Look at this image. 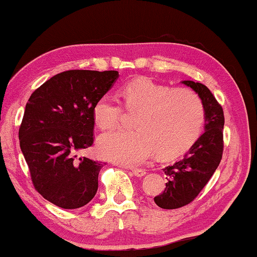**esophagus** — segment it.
Returning a JSON list of instances; mask_svg holds the SVG:
<instances>
[{
	"mask_svg": "<svg viewBox=\"0 0 257 257\" xmlns=\"http://www.w3.org/2000/svg\"><path fill=\"white\" fill-rule=\"evenodd\" d=\"M133 173L136 177H144L146 175V171L144 170V169H134Z\"/></svg>",
	"mask_w": 257,
	"mask_h": 257,
	"instance_id": "obj_1",
	"label": "esophagus"
}]
</instances>
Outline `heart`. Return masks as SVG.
I'll list each match as a JSON object with an SVG mask.
<instances>
[{
  "label": "heart",
  "instance_id": "heart-1",
  "mask_svg": "<svg viewBox=\"0 0 257 257\" xmlns=\"http://www.w3.org/2000/svg\"><path fill=\"white\" fill-rule=\"evenodd\" d=\"M125 110L138 113L135 132L102 135L97 150L103 158L138 165L153 155L172 159L188 151L201 136L205 110L201 97L188 88H172L139 78L121 89ZM121 104L103 95L94 106L95 122L102 130L118 128L123 120Z\"/></svg>",
  "mask_w": 257,
  "mask_h": 257
}]
</instances>
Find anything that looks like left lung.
<instances>
[{"label": "left lung", "instance_id": "obj_1", "mask_svg": "<svg viewBox=\"0 0 257 257\" xmlns=\"http://www.w3.org/2000/svg\"><path fill=\"white\" fill-rule=\"evenodd\" d=\"M201 97L205 110L204 132L180 161L163 169L168 182L154 197L161 208L173 210L193 202L219 167L223 153L224 115L211 90L201 82L181 81Z\"/></svg>", "mask_w": 257, "mask_h": 257}]
</instances>
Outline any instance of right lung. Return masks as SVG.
I'll return each instance as SVG.
<instances>
[{"label":"right lung","instance_id":"1","mask_svg":"<svg viewBox=\"0 0 257 257\" xmlns=\"http://www.w3.org/2000/svg\"><path fill=\"white\" fill-rule=\"evenodd\" d=\"M119 72L68 70L35 90L19 129L20 149L35 189L54 205L72 210L92 201L103 164L78 158L93 145L94 106Z\"/></svg>","mask_w":257,"mask_h":257}]
</instances>
